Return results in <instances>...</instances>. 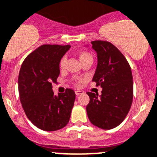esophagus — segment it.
Masks as SVG:
<instances>
[{"label": "esophagus", "instance_id": "1", "mask_svg": "<svg viewBox=\"0 0 157 157\" xmlns=\"http://www.w3.org/2000/svg\"><path fill=\"white\" fill-rule=\"evenodd\" d=\"M75 94H76V95H80V94H83V90H76Z\"/></svg>", "mask_w": 157, "mask_h": 157}]
</instances>
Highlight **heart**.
Wrapping results in <instances>:
<instances>
[{"mask_svg": "<svg viewBox=\"0 0 157 157\" xmlns=\"http://www.w3.org/2000/svg\"><path fill=\"white\" fill-rule=\"evenodd\" d=\"M78 57L80 59V62L83 63V62L86 61V60H93V57L92 55L90 54L89 52H86V51H81L78 54ZM66 61H67V59L66 57H63L60 60V67L61 69H63L65 67V65H66Z\"/></svg>", "mask_w": 157, "mask_h": 157, "instance_id": "b5f03b06", "label": "heart"}]
</instances>
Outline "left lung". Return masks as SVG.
Segmentation results:
<instances>
[{"instance_id":"obj_1","label":"left lung","mask_w":157,"mask_h":157,"mask_svg":"<svg viewBox=\"0 0 157 157\" xmlns=\"http://www.w3.org/2000/svg\"><path fill=\"white\" fill-rule=\"evenodd\" d=\"M97 53V65L92 81L102 87L101 95L86 94V113L91 124L103 130L119 126L129 113L133 97L131 68L122 53L107 41L91 42ZM85 47H88L86 45Z\"/></svg>"}]
</instances>
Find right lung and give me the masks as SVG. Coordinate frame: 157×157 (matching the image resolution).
<instances>
[{
	"label": "right lung",
	"mask_w": 157,
	"mask_h": 157,
	"mask_svg": "<svg viewBox=\"0 0 157 157\" xmlns=\"http://www.w3.org/2000/svg\"><path fill=\"white\" fill-rule=\"evenodd\" d=\"M71 45H42L29 54L21 65L18 77L20 100L27 118L37 128L55 131L68 124L75 93L67 89L55 95L52 83L60 74L62 57Z\"/></svg>",
	"instance_id": "add662e5"
}]
</instances>
